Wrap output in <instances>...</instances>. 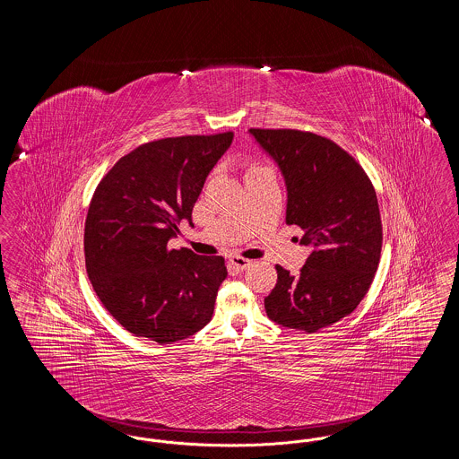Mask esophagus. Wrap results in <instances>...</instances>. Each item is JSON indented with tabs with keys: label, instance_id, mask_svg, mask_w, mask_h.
Instances as JSON below:
<instances>
[{
	"label": "esophagus",
	"instance_id": "34e87169",
	"mask_svg": "<svg viewBox=\"0 0 459 459\" xmlns=\"http://www.w3.org/2000/svg\"><path fill=\"white\" fill-rule=\"evenodd\" d=\"M251 263H253L251 260L242 258V256H232V258H230V264H232L234 268H238V270H246Z\"/></svg>",
	"mask_w": 459,
	"mask_h": 459
}]
</instances>
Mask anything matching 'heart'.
I'll return each mask as SVG.
<instances>
[{
    "label": "heart",
    "instance_id": "heart-1",
    "mask_svg": "<svg viewBox=\"0 0 459 459\" xmlns=\"http://www.w3.org/2000/svg\"><path fill=\"white\" fill-rule=\"evenodd\" d=\"M258 167H260V165H253V167H251V169H258ZM251 169H249V170H251Z\"/></svg>",
    "mask_w": 459,
    "mask_h": 459
}]
</instances>
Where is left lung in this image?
<instances>
[{
  "label": "left lung",
  "instance_id": "left-lung-1",
  "mask_svg": "<svg viewBox=\"0 0 459 459\" xmlns=\"http://www.w3.org/2000/svg\"><path fill=\"white\" fill-rule=\"evenodd\" d=\"M287 184L289 225L305 230L311 255L298 275L277 264L264 298L270 320L313 333L348 316L375 279L382 221L370 177L332 139L296 129H249Z\"/></svg>",
  "mask_w": 459,
  "mask_h": 459
}]
</instances>
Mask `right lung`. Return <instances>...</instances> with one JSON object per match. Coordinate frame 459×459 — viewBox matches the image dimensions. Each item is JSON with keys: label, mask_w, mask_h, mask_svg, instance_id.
Returning a JSON list of instances; mask_svg holds the SVG:
<instances>
[{"label": "right lung", "mask_w": 459, "mask_h": 459, "mask_svg": "<svg viewBox=\"0 0 459 459\" xmlns=\"http://www.w3.org/2000/svg\"><path fill=\"white\" fill-rule=\"evenodd\" d=\"M232 139L227 131L144 143L122 156L92 195L84 229L89 281L135 337L172 344L213 316L225 260L167 244L180 220L193 225L203 184Z\"/></svg>", "instance_id": "1"}]
</instances>
